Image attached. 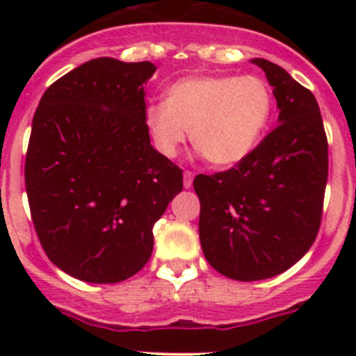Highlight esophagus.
<instances>
[{
    "label": "esophagus",
    "instance_id": "obj_1",
    "mask_svg": "<svg viewBox=\"0 0 356 356\" xmlns=\"http://www.w3.org/2000/svg\"><path fill=\"white\" fill-rule=\"evenodd\" d=\"M193 180H194V175L191 171H185L184 172V187L185 188H191L193 187Z\"/></svg>",
    "mask_w": 356,
    "mask_h": 356
}]
</instances>
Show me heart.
<instances>
[{
	"mask_svg": "<svg viewBox=\"0 0 356 356\" xmlns=\"http://www.w3.org/2000/svg\"><path fill=\"white\" fill-rule=\"evenodd\" d=\"M273 114V94L259 76H187L144 110V124L160 155L175 159L191 130L193 146L212 165L228 168L259 146Z\"/></svg>",
	"mask_w": 356,
	"mask_h": 356,
	"instance_id": "1",
	"label": "heart"
}]
</instances>
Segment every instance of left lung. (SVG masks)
<instances>
[{"mask_svg":"<svg viewBox=\"0 0 356 356\" xmlns=\"http://www.w3.org/2000/svg\"><path fill=\"white\" fill-rule=\"evenodd\" d=\"M278 105V127L250 156L197 175L200 241L217 273L257 282L287 271L317 237L328 180V140L316 97L284 67L253 58Z\"/></svg>","mask_w":356,"mask_h":356,"instance_id":"8db88e82","label":"left lung"}]
</instances>
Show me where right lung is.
<instances>
[{"mask_svg": "<svg viewBox=\"0 0 356 356\" xmlns=\"http://www.w3.org/2000/svg\"><path fill=\"white\" fill-rule=\"evenodd\" d=\"M151 62L102 56L49 85L31 122L24 184L48 259L72 278L118 284L153 251V225L184 188L151 146L144 83Z\"/></svg>", "mask_w": 356, "mask_h": 356, "instance_id": "add662e5", "label": "right lung"}]
</instances>
